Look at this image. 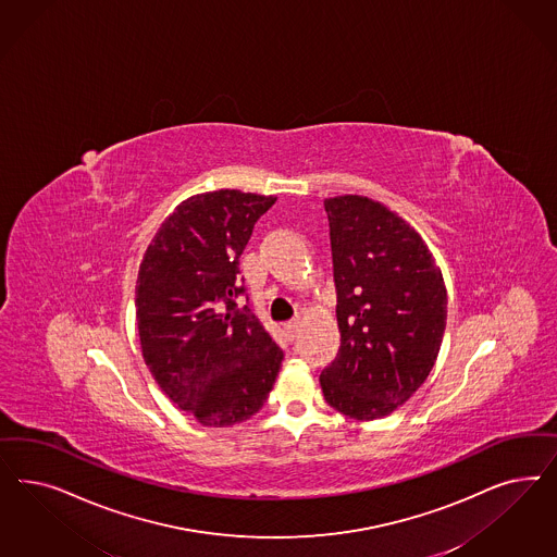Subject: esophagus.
<instances>
[{"mask_svg":"<svg viewBox=\"0 0 557 557\" xmlns=\"http://www.w3.org/2000/svg\"><path fill=\"white\" fill-rule=\"evenodd\" d=\"M285 332H287L288 338L293 341L299 332V320H293V322L285 323Z\"/></svg>","mask_w":557,"mask_h":557,"instance_id":"1","label":"esophagus"}]
</instances>
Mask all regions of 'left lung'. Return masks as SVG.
Instances as JSON below:
<instances>
[{
  "label": "left lung",
  "instance_id": "obj_1",
  "mask_svg": "<svg viewBox=\"0 0 557 557\" xmlns=\"http://www.w3.org/2000/svg\"><path fill=\"white\" fill-rule=\"evenodd\" d=\"M341 350L320 375L355 420L394 412L426 381L447 325V288L429 246L381 202L325 198Z\"/></svg>",
  "mask_w": 557,
  "mask_h": 557
}]
</instances>
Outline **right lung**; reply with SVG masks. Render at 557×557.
<instances>
[{
    "instance_id": "add662e5",
    "label": "right lung",
    "mask_w": 557,
    "mask_h": 557,
    "mask_svg": "<svg viewBox=\"0 0 557 557\" xmlns=\"http://www.w3.org/2000/svg\"><path fill=\"white\" fill-rule=\"evenodd\" d=\"M274 197L215 190L184 200L139 267L135 306L145 364L180 410L225 429L258 412L283 350L248 306L239 256Z\"/></svg>"
}]
</instances>
